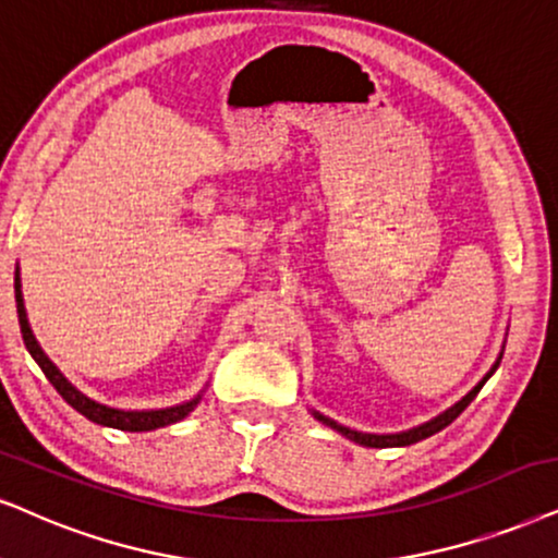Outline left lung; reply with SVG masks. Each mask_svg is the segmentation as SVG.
I'll list each match as a JSON object with an SVG mask.
<instances>
[{"instance_id":"1","label":"left lung","mask_w":558,"mask_h":558,"mask_svg":"<svg viewBox=\"0 0 558 558\" xmlns=\"http://www.w3.org/2000/svg\"><path fill=\"white\" fill-rule=\"evenodd\" d=\"M497 365H499V361L495 363V368H492L489 373H486V376H484L482 380H478V384L474 386V389H471V391L466 393V397H463L461 401H458V404H453L450 409H446V412H442V414H437L435 420L425 422V425L407 429V433H393V435H371V433H357V429H350V427L340 425V422H335V420L324 417V414L314 412V409H312V412H314V417L322 422V425H327V427H331V429H337V433L348 437V440H352V442H361V446H365V448H399V446H412V442L425 440V437L435 435V433H440L442 427H448L450 422H453V420L458 417V414H461L463 409H466V407L471 404V401L476 399V393L482 391V386L486 384V380L492 378V373L497 371Z\"/></svg>"}]
</instances>
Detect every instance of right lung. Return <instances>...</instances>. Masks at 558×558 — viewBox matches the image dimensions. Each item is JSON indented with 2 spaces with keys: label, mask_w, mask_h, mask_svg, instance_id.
Returning <instances> with one entry per match:
<instances>
[{
  "label": "right lung",
  "mask_w": 558,
  "mask_h": 558,
  "mask_svg": "<svg viewBox=\"0 0 558 558\" xmlns=\"http://www.w3.org/2000/svg\"><path fill=\"white\" fill-rule=\"evenodd\" d=\"M15 301H17V319H20V331H23V340L27 352L33 355V361L40 365V371L46 373V378L51 380L53 389L66 399V404H72L76 412L84 414V417L97 422V425L105 427H116V429H125V433H146V429H157V427H167L172 422L185 420L190 412L197 407L201 401V393L195 399L185 401V404L178 407H167V409H144V412H125V409H116V407H105L100 401L84 397V393L76 389L74 384H69L66 376L56 368V363H51V357L46 355L44 348H40L38 340H35L31 324H27V314H25V303H23V291H20V270L15 272Z\"/></svg>",
  "instance_id": "add662e5"
}]
</instances>
